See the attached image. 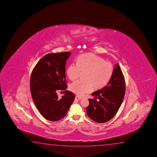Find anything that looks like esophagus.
<instances>
[{"mask_svg": "<svg viewBox=\"0 0 157 157\" xmlns=\"http://www.w3.org/2000/svg\"><path fill=\"white\" fill-rule=\"evenodd\" d=\"M75 99H77V100H80V99H82V97H80V96H75Z\"/></svg>", "mask_w": 157, "mask_h": 157, "instance_id": "34e87169", "label": "esophagus"}]
</instances>
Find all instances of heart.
Wrapping results in <instances>:
<instances>
[{"instance_id": "obj_1", "label": "heart", "mask_w": 157, "mask_h": 157, "mask_svg": "<svg viewBox=\"0 0 157 157\" xmlns=\"http://www.w3.org/2000/svg\"><path fill=\"white\" fill-rule=\"evenodd\" d=\"M77 63L68 66L67 74L71 80L77 79L82 72H87V81L77 80L71 84L70 89L80 96L93 90L94 86L101 89L109 82L113 74L112 64L97 56L87 53L78 57Z\"/></svg>"}]
</instances>
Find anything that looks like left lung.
Masks as SVG:
<instances>
[{
	"label": "left lung",
	"instance_id": "obj_1",
	"mask_svg": "<svg viewBox=\"0 0 157 157\" xmlns=\"http://www.w3.org/2000/svg\"><path fill=\"white\" fill-rule=\"evenodd\" d=\"M125 93V80L120 66L117 64L113 75L107 85L92 93L99 101L89 99V105L86 108L87 116L97 123L109 121L118 111Z\"/></svg>",
	"mask_w": 157,
	"mask_h": 157
}]
</instances>
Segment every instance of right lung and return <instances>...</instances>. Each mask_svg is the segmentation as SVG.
<instances>
[{
	"label": "right lung",
	"mask_w": 157,
	"mask_h": 157,
	"mask_svg": "<svg viewBox=\"0 0 157 157\" xmlns=\"http://www.w3.org/2000/svg\"><path fill=\"white\" fill-rule=\"evenodd\" d=\"M71 54L69 52L48 54L32 71L30 79L32 99L39 112L48 121L63 118L75 100L71 91H64L60 99L57 95L58 90L64 91L67 87L65 65Z\"/></svg>",
	"instance_id": "obj_1"
}]
</instances>
